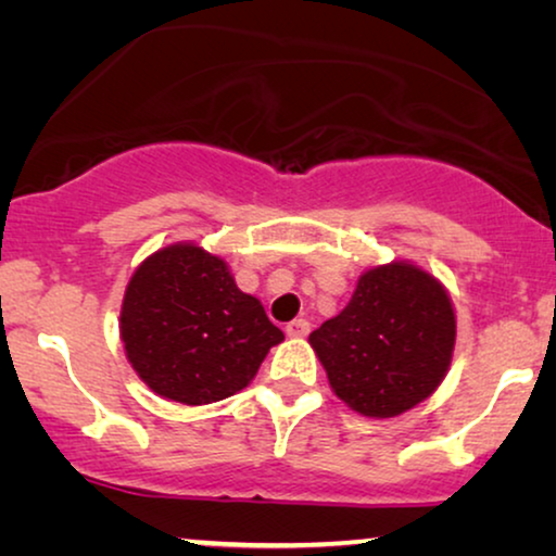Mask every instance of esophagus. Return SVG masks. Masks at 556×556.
<instances>
[{
	"label": "esophagus",
	"mask_w": 556,
	"mask_h": 556,
	"mask_svg": "<svg viewBox=\"0 0 556 556\" xmlns=\"http://www.w3.org/2000/svg\"><path fill=\"white\" fill-rule=\"evenodd\" d=\"M286 333L291 339L306 337V333H308V321H306V318H293L291 324H286Z\"/></svg>",
	"instance_id": "esophagus-1"
}]
</instances>
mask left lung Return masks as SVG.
Here are the masks:
<instances>
[{"label":"left lung","instance_id":"obj_1","mask_svg":"<svg viewBox=\"0 0 556 556\" xmlns=\"http://www.w3.org/2000/svg\"><path fill=\"white\" fill-rule=\"evenodd\" d=\"M453 299L420 265H371L341 314L308 337L337 397L364 417H397L443 384L455 349Z\"/></svg>","mask_w":556,"mask_h":556}]
</instances>
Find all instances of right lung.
Wrapping results in <instances>:
<instances>
[{"label": "right lung", "mask_w": 556, "mask_h": 556, "mask_svg": "<svg viewBox=\"0 0 556 556\" xmlns=\"http://www.w3.org/2000/svg\"><path fill=\"white\" fill-rule=\"evenodd\" d=\"M118 333L141 382L189 407L245 390L283 341L225 257L189 240L143 257L126 286Z\"/></svg>", "instance_id": "obj_1"}]
</instances>
